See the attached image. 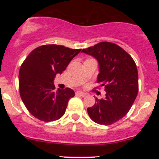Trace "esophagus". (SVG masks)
Returning <instances> with one entry per match:
<instances>
[{
  "mask_svg": "<svg viewBox=\"0 0 159 159\" xmlns=\"http://www.w3.org/2000/svg\"><path fill=\"white\" fill-rule=\"evenodd\" d=\"M75 94H76V96H87V94L86 93H83V92H81V91H77V92L75 93Z\"/></svg>",
  "mask_w": 159,
  "mask_h": 159,
  "instance_id": "obj_1",
  "label": "esophagus"
}]
</instances>
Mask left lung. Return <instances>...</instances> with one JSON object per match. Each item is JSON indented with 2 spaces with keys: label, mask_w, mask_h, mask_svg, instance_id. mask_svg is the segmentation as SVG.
Listing matches in <instances>:
<instances>
[{
  "label": "left lung",
  "mask_w": 159,
  "mask_h": 159,
  "mask_svg": "<svg viewBox=\"0 0 159 159\" xmlns=\"http://www.w3.org/2000/svg\"><path fill=\"white\" fill-rule=\"evenodd\" d=\"M97 60L99 67L97 83L105 87V97L87 108L90 119L108 125L125 116L138 92V69L134 60L115 43L102 42L82 50Z\"/></svg>",
  "instance_id": "8db88e82"
}]
</instances>
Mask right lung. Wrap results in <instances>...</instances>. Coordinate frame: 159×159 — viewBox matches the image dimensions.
<instances>
[{
  "instance_id": "obj_1",
  "label": "right lung",
  "mask_w": 159,
  "mask_h": 159,
  "mask_svg": "<svg viewBox=\"0 0 159 159\" xmlns=\"http://www.w3.org/2000/svg\"><path fill=\"white\" fill-rule=\"evenodd\" d=\"M81 49L63 45H44L33 50L20 67L19 92L25 107L33 116L44 122L59 120L65 114L72 89L55 91L54 79L62 74Z\"/></svg>"
}]
</instances>
